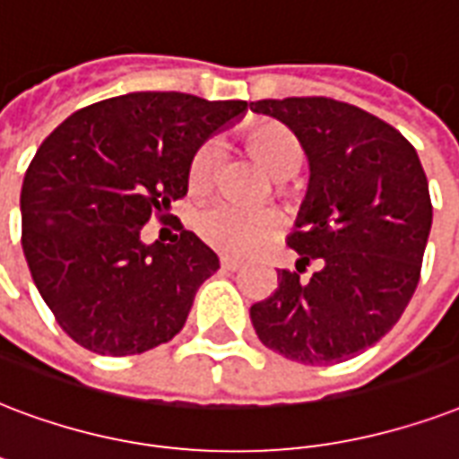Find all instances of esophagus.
I'll return each instance as SVG.
<instances>
[{
  "mask_svg": "<svg viewBox=\"0 0 459 459\" xmlns=\"http://www.w3.org/2000/svg\"><path fill=\"white\" fill-rule=\"evenodd\" d=\"M240 267H243V262L230 260V257H221V269H226V272H236V269Z\"/></svg>",
  "mask_w": 459,
  "mask_h": 459,
  "instance_id": "1",
  "label": "esophagus"
}]
</instances>
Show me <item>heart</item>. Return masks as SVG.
<instances>
[{
  "label": "heart",
  "instance_id": "heart-1",
  "mask_svg": "<svg viewBox=\"0 0 459 459\" xmlns=\"http://www.w3.org/2000/svg\"><path fill=\"white\" fill-rule=\"evenodd\" d=\"M247 149L257 163L276 180H286L303 166V149L291 129L272 120L253 122L245 132ZM219 163V146L206 142L195 152L187 168V187L195 197L212 190ZM197 233L206 245L233 257H245L279 230V219L272 212H240L230 204H212L197 216Z\"/></svg>",
  "mask_w": 459,
  "mask_h": 459
}]
</instances>
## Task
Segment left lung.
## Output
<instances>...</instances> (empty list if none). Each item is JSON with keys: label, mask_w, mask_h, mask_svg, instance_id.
<instances>
[{"label": "left lung", "mask_w": 459, "mask_h": 459, "mask_svg": "<svg viewBox=\"0 0 459 459\" xmlns=\"http://www.w3.org/2000/svg\"><path fill=\"white\" fill-rule=\"evenodd\" d=\"M250 110L291 129L310 183L286 243L307 282L279 269V286L250 307L267 349L320 366L354 359L400 320L421 274L433 206L421 160L376 115L334 98L257 100Z\"/></svg>", "instance_id": "1"}]
</instances>
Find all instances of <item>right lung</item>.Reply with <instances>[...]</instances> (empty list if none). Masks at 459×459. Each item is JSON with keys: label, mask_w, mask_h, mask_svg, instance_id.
<instances>
[{"label": "right lung", "mask_w": 459, "mask_h": 459, "mask_svg": "<svg viewBox=\"0 0 459 459\" xmlns=\"http://www.w3.org/2000/svg\"><path fill=\"white\" fill-rule=\"evenodd\" d=\"M245 110V100L136 91L76 110L35 152L21 187V245L76 344L132 356L183 330L219 257L183 226L170 243L146 245L142 226L187 195L195 152Z\"/></svg>", "instance_id": "1"}]
</instances>
